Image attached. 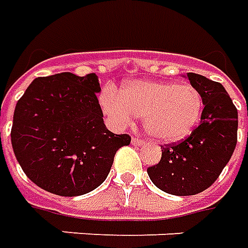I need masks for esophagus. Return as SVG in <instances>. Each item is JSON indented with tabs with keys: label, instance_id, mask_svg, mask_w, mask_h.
<instances>
[{
	"label": "esophagus",
	"instance_id": "1",
	"mask_svg": "<svg viewBox=\"0 0 248 248\" xmlns=\"http://www.w3.org/2000/svg\"><path fill=\"white\" fill-rule=\"evenodd\" d=\"M132 144H133V145H143L144 140L136 138V136H133V138H132Z\"/></svg>",
	"mask_w": 248,
	"mask_h": 248
}]
</instances>
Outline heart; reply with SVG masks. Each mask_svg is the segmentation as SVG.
Instances as JSON below:
<instances>
[{
	"label": "heart",
	"mask_w": 248,
	"mask_h": 248,
	"mask_svg": "<svg viewBox=\"0 0 248 248\" xmlns=\"http://www.w3.org/2000/svg\"><path fill=\"white\" fill-rule=\"evenodd\" d=\"M100 103L117 124H128L135 116L143 117L147 132L164 141L188 136L203 110V100L196 88L163 81H132L120 93L105 89Z\"/></svg>",
	"instance_id": "1"
}]
</instances>
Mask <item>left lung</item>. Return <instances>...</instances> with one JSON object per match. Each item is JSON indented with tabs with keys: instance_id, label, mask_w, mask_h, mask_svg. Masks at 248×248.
I'll return each mask as SVG.
<instances>
[{
	"instance_id": "1",
	"label": "left lung",
	"mask_w": 248,
	"mask_h": 248,
	"mask_svg": "<svg viewBox=\"0 0 248 248\" xmlns=\"http://www.w3.org/2000/svg\"><path fill=\"white\" fill-rule=\"evenodd\" d=\"M203 100L200 123L189 136L164 144L161 159L148 167V176L167 194L187 196L203 192L215 183L238 141V110L220 82L187 73Z\"/></svg>"
}]
</instances>
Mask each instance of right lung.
<instances>
[{
    "instance_id": "1",
    "label": "right lung",
    "mask_w": 248,
    "mask_h": 248,
    "mask_svg": "<svg viewBox=\"0 0 248 248\" xmlns=\"http://www.w3.org/2000/svg\"><path fill=\"white\" fill-rule=\"evenodd\" d=\"M96 73L38 77L16 105L12 145L22 171L60 196L91 192L104 182L131 136L105 127Z\"/></svg>"
}]
</instances>
